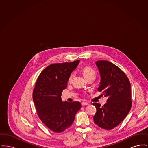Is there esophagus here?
<instances>
[{
    "mask_svg": "<svg viewBox=\"0 0 148 148\" xmlns=\"http://www.w3.org/2000/svg\"><path fill=\"white\" fill-rule=\"evenodd\" d=\"M82 106H88L89 104L88 103H86V102H82Z\"/></svg>",
    "mask_w": 148,
    "mask_h": 148,
    "instance_id": "34e87169",
    "label": "esophagus"
}]
</instances>
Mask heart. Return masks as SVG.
<instances>
[{"label": "heart", "mask_w": 148, "mask_h": 148, "mask_svg": "<svg viewBox=\"0 0 148 148\" xmlns=\"http://www.w3.org/2000/svg\"><path fill=\"white\" fill-rule=\"evenodd\" d=\"M82 73H83V75L84 77H85V79H87L88 77H94L95 79V77H96L95 71L93 69H92V68H90L89 66H86L83 67L82 68ZM73 77V75L71 74L70 77H69L68 81L71 82Z\"/></svg>", "instance_id": "heart-1"}]
</instances>
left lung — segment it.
<instances>
[{
	"label": "left lung",
	"mask_w": 148,
	"mask_h": 148,
	"mask_svg": "<svg viewBox=\"0 0 148 148\" xmlns=\"http://www.w3.org/2000/svg\"><path fill=\"white\" fill-rule=\"evenodd\" d=\"M101 80L99 92L107 97L103 106L97 103V112L93 117L94 123L106 130L117 127L124 119L132 107L131 85L129 79L118 66L107 60L95 63Z\"/></svg>",
	"instance_id": "obj_1"
}]
</instances>
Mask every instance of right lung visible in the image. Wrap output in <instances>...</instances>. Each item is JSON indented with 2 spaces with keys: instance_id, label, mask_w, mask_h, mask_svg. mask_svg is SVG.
Wrapping results in <instances>:
<instances>
[{
  "instance_id": "obj_1",
  "label": "right lung",
  "mask_w": 148,
  "mask_h": 148,
  "mask_svg": "<svg viewBox=\"0 0 148 148\" xmlns=\"http://www.w3.org/2000/svg\"><path fill=\"white\" fill-rule=\"evenodd\" d=\"M79 62L51 64L37 79L33 92L35 108L42 123L54 132L61 133L71 126L82 106L79 101H63L61 98L71 72Z\"/></svg>"
}]
</instances>
